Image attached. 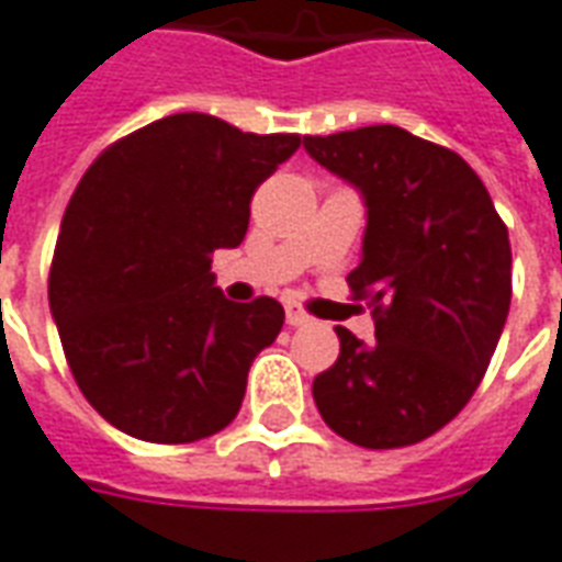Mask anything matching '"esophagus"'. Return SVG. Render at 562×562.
Segmentation results:
<instances>
[{"mask_svg":"<svg viewBox=\"0 0 562 562\" xmlns=\"http://www.w3.org/2000/svg\"><path fill=\"white\" fill-rule=\"evenodd\" d=\"M288 324L290 326H308L314 324V317L300 305H288Z\"/></svg>","mask_w":562,"mask_h":562,"instance_id":"esophagus-1","label":"esophagus"}]
</instances>
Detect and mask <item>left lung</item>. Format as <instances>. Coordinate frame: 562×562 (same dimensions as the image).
I'll return each mask as SVG.
<instances>
[{
    "label": "left lung",
    "mask_w": 562,
    "mask_h": 562,
    "mask_svg": "<svg viewBox=\"0 0 562 562\" xmlns=\"http://www.w3.org/2000/svg\"><path fill=\"white\" fill-rule=\"evenodd\" d=\"M305 150L360 187L369 209L351 300L375 341L336 326L338 360L314 378L326 427L384 451L429 439L463 412L512 305L508 226L475 169L400 126L305 135Z\"/></svg>",
    "instance_id": "obj_1"
}]
</instances>
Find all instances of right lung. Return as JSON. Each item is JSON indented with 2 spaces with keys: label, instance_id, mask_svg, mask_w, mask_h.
Here are the masks:
<instances>
[{
  "label": "right lung",
  "instance_id": "1",
  "mask_svg": "<svg viewBox=\"0 0 562 562\" xmlns=\"http://www.w3.org/2000/svg\"><path fill=\"white\" fill-rule=\"evenodd\" d=\"M300 145L184 111L117 138L83 172L47 300L71 375L111 427L187 445L233 424L284 308L224 300L211 254L241 245L250 196Z\"/></svg>",
  "mask_w": 562,
  "mask_h": 562
}]
</instances>
